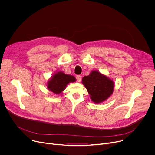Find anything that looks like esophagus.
Returning a JSON list of instances; mask_svg holds the SVG:
<instances>
[{"mask_svg": "<svg viewBox=\"0 0 155 155\" xmlns=\"http://www.w3.org/2000/svg\"><path fill=\"white\" fill-rule=\"evenodd\" d=\"M76 78H77V80L78 81V82H80L81 80H82V77H81L80 75H77V76L76 77Z\"/></svg>", "mask_w": 155, "mask_h": 155, "instance_id": "esophagus-1", "label": "esophagus"}]
</instances>
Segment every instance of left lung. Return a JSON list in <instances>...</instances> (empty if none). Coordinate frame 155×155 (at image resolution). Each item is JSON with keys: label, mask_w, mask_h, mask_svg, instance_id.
<instances>
[{"label": "left lung", "mask_w": 155, "mask_h": 155, "mask_svg": "<svg viewBox=\"0 0 155 155\" xmlns=\"http://www.w3.org/2000/svg\"><path fill=\"white\" fill-rule=\"evenodd\" d=\"M82 84L90 95L91 99L95 104L106 101L112 94L114 88V81L97 70H93L90 75L84 77Z\"/></svg>", "instance_id": "8db88e82"}]
</instances>
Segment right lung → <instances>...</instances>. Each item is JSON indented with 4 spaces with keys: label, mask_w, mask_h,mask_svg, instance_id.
Listing matches in <instances>:
<instances>
[{
    "label": "right lung",
    "mask_w": 155,
    "mask_h": 155,
    "mask_svg": "<svg viewBox=\"0 0 155 155\" xmlns=\"http://www.w3.org/2000/svg\"><path fill=\"white\" fill-rule=\"evenodd\" d=\"M76 78L61 71L55 73L47 82V88L55 94H61L70 82H75Z\"/></svg>",
    "instance_id": "1"
}]
</instances>
